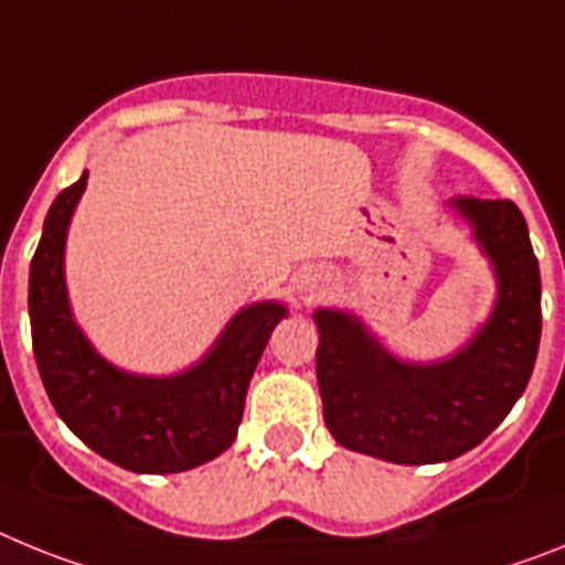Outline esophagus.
<instances>
[{
	"label": "esophagus",
	"mask_w": 565,
	"mask_h": 565,
	"mask_svg": "<svg viewBox=\"0 0 565 565\" xmlns=\"http://www.w3.org/2000/svg\"><path fill=\"white\" fill-rule=\"evenodd\" d=\"M316 296H318V289H316V287L307 289V301H312V298H316Z\"/></svg>",
	"instance_id": "1"
}]
</instances>
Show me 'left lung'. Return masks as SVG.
<instances>
[{
  "label": "left lung",
  "instance_id": "8db88e82",
  "mask_svg": "<svg viewBox=\"0 0 565 565\" xmlns=\"http://www.w3.org/2000/svg\"><path fill=\"white\" fill-rule=\"evenodd\" d=\"M498 273V303L466 350L440 364H404L352 316L318 310L323 420L352 452L420 466L469 452L526 390L541 347V269L526 218L509 199H458Z\"/></svg>",
  "mask_w": 565,
  "mask_h": 565
}]
</instances>
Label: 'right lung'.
Instances as JSON below:
<instances>
[{
  "mask_svg": "<svg viewBox=\"0 0 565 565\" xmlns=\"http://www.w3.org/2000/svg\"><path fill=\"white\" fill-rule=\"evenodd\" d=\"M87 173L56 195L31 262L33 355L58 418L93 452L141 475L184 472L222 455L242 424L244 398L281 303L242 310L193 370L139 377L93 352L73 323L65 292V235Z\"/></svg>",
  "mask_w": 565,
  "mask_h": 565,
  "instance_id": "1",
  "label": "right lung"
}]
</instances>
